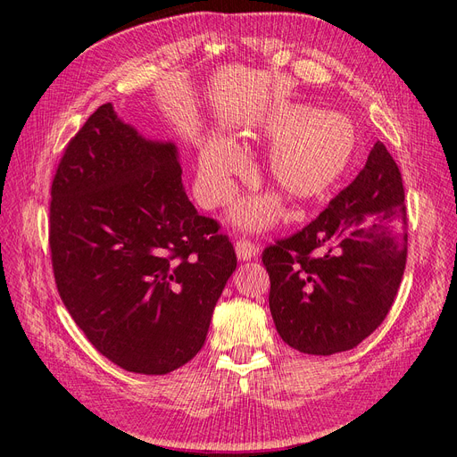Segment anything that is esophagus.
Wrapping results in <instances>:
<instances>
[{
  "instance_id": "34e87169",
  "label": "esophagus",
  "mask_w": 457,
  "mask_h": 457,
  "mask_svg": "<svg viewBox=\"0 0 457 457\" xmlns=\"http://www.w3.org/2000/svg\"><path fill=\"white\" fill-rule=\"evenodd\" d=\"M237 255H238V261H250L252 257H255L257 255V252H259V247L255 245V244H252L250 240H238L237 242Z\"/></svg>"
}]
</instances>
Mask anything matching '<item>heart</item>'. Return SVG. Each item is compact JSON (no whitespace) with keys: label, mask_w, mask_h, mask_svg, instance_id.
Returning a JSON list of instances; mask_svg holds the SVG:
<instances>
[{"label":"heart","mask_w":457,"mask_h":457,"mask_svg":"<svg viewBox=\"0 0 457 457\" xmlns=\"http://www.w3.org/2000/svg\"><path fill=\"white\" fill-rule=\"evenodd\" d=\"M261 135L274 143L262 179L276 195L294 205L322 198L351 170L358 152L354 123L337 112L307 104H286L262 121ZM244 168V158L230 141L212 137L198 156V196L205 205H219L232 195V177ZM234 217L244 227H269L278 217V204L269 198L242 202Z\"/></svg>","instance_id":"obj_1"}]
</instances>
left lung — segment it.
<instances>
[{"label":"left lung","instance_id":"1","mask_svg":"<svg viewBox=\"0 0 457 457\" xmlns=\"http://www.w3.org/2000/svg\"><path fill=\"white\" fill-rule=\"evenodd\" d=\"M406 227L403 175L378 141L364 170L312 223L262 252L284 343L328 356L373 334L403 280Z\"/></svg>","mask_w":457,"mask_h":457}]
</instances>
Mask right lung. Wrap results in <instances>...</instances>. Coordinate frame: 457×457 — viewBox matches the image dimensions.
Returning <instances> with one entry per match:
<instances>
[{
	"mask_svg": "<svg viewBox=\"0 0 457 457\" xmlns=\"http://www.w3.org/2000/svg\"><path fill=\"white\" fill-rule=\"evenodd\" d=\"M173 143L150 141L106 103L51 185L49 245L64 307L120 368L163 376L204 347L237 253L188 200Z\"/></svg>",
	"mask_w": 457,
	"mask_h": 457,
	"instance_id": "obj_1",
	"label": "right lung"
}]
</instances>
